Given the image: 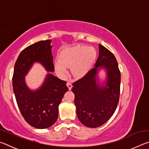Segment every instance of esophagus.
<instances>
[{
  "mask_svg": "<svg viewBox=\"0 0 149 149\" xmlns=\"http://www.w3.org/2000/svg\"><path fill=\"white\" fill-rule=\"evenodd\" d=\"M66 85H67V87H68V89L69 90H71L72 88V85L71 83H70V81H68Z\"/></svg>",
  "mask_w": 149,
  "mask_h": 149,
  "instance_id": "1",
  "label": "esophagus"
}]
</instances>
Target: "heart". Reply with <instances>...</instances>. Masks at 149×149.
<instances>
[{
	"instance_id": "obj_1",
	"label": "heart",
	"mask_w": 149,
	"mask_h": 149,
	"mask_svg": "<svg viewBox=\"0 0 149 149\" xmlns=\"http://www.w3.org/2000/svg\"><path fill=\"white\" fill-rule=\"evenodd\" d=\"M97 54V50L94 48L84 45L65 49L60 53L59 60L55 61L54 68L62 76L66 75V68L70 67L75 76H84L91 68Z\"/></svg>"
}]
</instances>
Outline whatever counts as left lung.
Here are the masks:
<instances>
[{
	"mask_svg": "<svg viewBox=\"0 0 149 149\" xmlns=\"http://www.w3.org/2000/svg\"><path fill=\"white\" fill-rule=\"evenodd\" d=\"M99 54L95 68L85 76L73 83L75 105L78 119L88 127H98L114 114L119 101L121 75L114 55L99 44ZM107 76L100 84V69Z\"/></svg>",
	"mask_w": 149,
	"mask_h": 149,
	"instance_id": "1",
	"label": "left lung"
}]
</instances>
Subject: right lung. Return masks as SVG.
Listing matches in <instances>:
<instances>
[{"label": "right lung", "instance_id": "right-lung-1", "mask_svg": "<svg viewBox=\"0 0 149 149\" xmlns=\"http://www.w3.org/2000/svg\"><path fill=\"white\" fill-rule=\"evenodd\" d=\"M51 40L41 41L22 50L15 63L12 86L20 112L32 127L45 129L56 122L58 107L63 96L68 91L65 81L50 72L54 71ZM40 63L48 72L42 86L30 90L25 76L34 63Z\"/></svg>", "mask_w": 149, "mask_h": 149}]
</instances>
